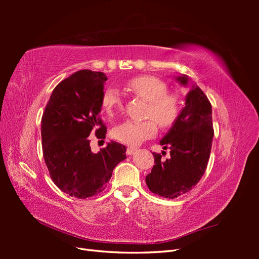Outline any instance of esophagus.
Returning <instances> with one entry per match:
<instances>
[{"label": "esophagus", "mask_w": 259, "mask_h": 259, "mask_svg": "<svg viewBox=\"0 0 259 259\" xmlns=\"http://www.w3.org/2000/svg\"><path fill=\"white\" fill-rule=\"evenodd\" d=\"M136 151V148H133V147H128L126 148V155H134Z\"/></svg>", "instance_id": "esophagus-1"}]
</instances>
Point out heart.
<instances>
[{
  "instance_id": "heart-1",
  "label": "heart",
  "mask_w": 259,
  "mask_h": 259,
  "mask_svg": "<svg viewBox=\"0 0 259 259\" xmlns=\"http://www.w3.org/2000/svg\"><path fill=\"white\" fill-rule=\"evenodd\" d=\"M128 89L137 97L148 102L145 118L142 122L124 121L112 129V137L128 146H138L142 141L151 139L157 134V124L160 129H170L180 114V100L178 96L169 93V88L157 76L141 75L131 79ZM123 100L118 90L108 88L101 97V107L109 117L122 108Z\"/></svg>"
}]
</instances>
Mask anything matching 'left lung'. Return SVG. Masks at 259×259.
<instances>
[{
	"label": "left lung",
	"instance_id": "obj_1",
	"mask_svg": "<svg viewBox=\"0 0 259 259\" xmlns=\"http://www.w3.org/2000/svg\"><path fill=\"white\" fill-rule=\"evenodd\" d=\"M177 81L188 87L189 92L178 120L160 141L164 150H170V157L163 160L160 153L153 152L155 164L146 177L151 192L169 199L188 192L201 179L213 137L211 104L207 96L186 74Z\"/></svg>",
	"mask_w": 259,
	"mask_h": 259
}]
</instances>
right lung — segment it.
Listing matches in <instances>:
<instances>
[{
	"label": "right lung",
	"mask_w": 259,
	"mask_h": 259,
	"mask_svg": "<svg viewBox=\"0 0 259 259\" xmlns=\"http://www.w3.org/2000/svg\"><path fill=\"white\" fill-rule=\"evenodd\" d=\"M102 72L80 70L54 88L41 121L42 150L53 183L71 197L85 199L106 188L114 167L125 159L126 148L109 142L93 153L88 137H106L100 118Z\"/></svg>",
	"instance_id": "1"
}]
</instances>
